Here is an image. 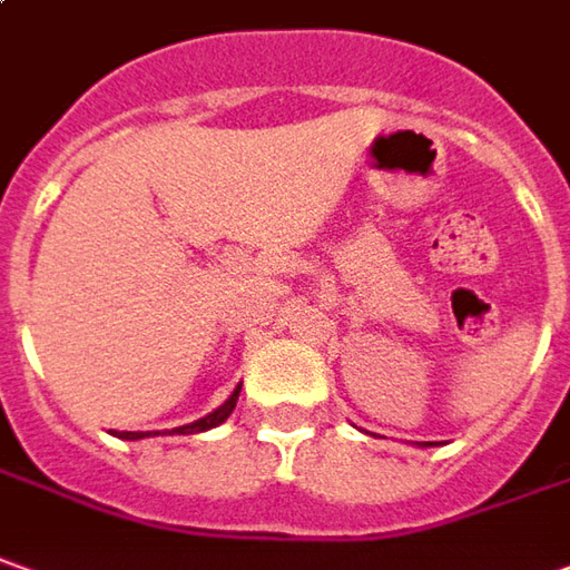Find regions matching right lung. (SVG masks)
Returning a JSON list of instances; mask_svg holds the SVG:
<instances>
[{"label": "right lung", "instance_id": "add662e5", "mask_svg": "<svg viewBox=\"0 0 570 570\" xmlns=\"http://www.w3.org/2000/svg\"><path fill=\"white\" fill-rule=\"evenodd\" d=\"M236 399H239V386L234 390V396L227 399L220 409H215L212 415H205L199 417V421H193V424H187V428H177L174 433H199V431H212V428H218L220 421H227L230 417V412L236 409ZM115 436H121V440H139V436H149V433H130V431H121V433H115Z\"/></svg>", "mask_w": 570, "mask_h": 570}]
</instances>
